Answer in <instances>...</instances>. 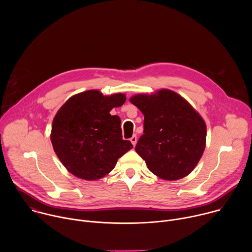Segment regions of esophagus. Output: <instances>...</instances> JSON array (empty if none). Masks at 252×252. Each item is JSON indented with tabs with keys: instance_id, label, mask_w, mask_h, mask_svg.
Masks as SVG:
<instances>
[{
	"instance_id": "obj_1",
	"label": "esophagus",
	"mask_w": 252,
	"mask_h": 252,
	"mask_svg": "<svg viewBox=\"0 0 252 252\" xmlns=\"http://www.w3.org/2000/svg\"><path fill=\"white\" fill-rule=\"evenodd\" d=\"M130 141H131V143H132L133 146H135V145H136V141H137L136 135H132V136L130 137Z\"/></svg>"
}]
</instances>
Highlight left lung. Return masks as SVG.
<instances>
[{
  "mask_svg": "<svg viewBox=\"0 0 252 252\" xmlns=\"http://www.w3.org/2000/svg\"><path fill=\"white\" fill-rule=\"evenodd\" d=\"M129 100L145 116L135 152L148 168L167 181L189 174L205 149L206 126L199 114L169 90L135 94Z\"/></svg>",
  "mask_w": 252,
  "mask_h": 252,
  "instance_id": "left-lung-1",
  "label": "left lung"
}]
</instances>
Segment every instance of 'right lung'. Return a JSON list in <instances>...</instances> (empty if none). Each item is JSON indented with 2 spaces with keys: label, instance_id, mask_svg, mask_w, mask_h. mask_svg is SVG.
<instances>
[{
  "label": "right lung",
  "instance_id": "obj_1",
  "mask_svg": "<svg viewBox=\"0 0 252 252\" xmlns=\"http://www.w3.org/2000/svg\"><path fill=\"white\" fill-rule=\"evenodd\" d=\"M126 98L124 94L102 95L91 90L69 97L59 110L51 140L56 155L70 173L86 181L99 179L132 149L129 140L123 139L120 117L110 114Z\"/></svg>",
  "mask_w": 252,
  "mask_h": 252
}]
</instances>
